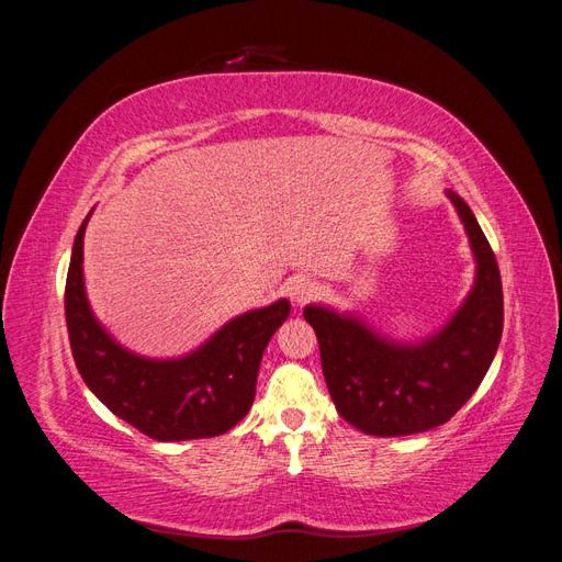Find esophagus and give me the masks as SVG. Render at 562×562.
Wrapping results in <instances>:
<instances>
[{
  "label": "esophagus",
  "mask_w": 562,
  "mask_h": 562,
  "mask_svg": "<svg viewBox=\"0 0 562 562\" xmlns=\"http://www.w3.org/2000/svg\"><path fill=\"white\" fill-rule=\"evenodd\" d=\"M316 291H318V285L307 277H295V279H291V283H288V295H291V300L295 304H300V307L302 304H307L316 295Z\"/></svg>",
  "instance_id": "esophagus-1"
}]
</instances>
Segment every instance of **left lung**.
Instances as JSON below:
<instances>
[{
  "label": "left lung",
  "mask_w": 562,
  "mask_h": 562,
  "mask_svg": "<svg viewBox=\"0 0 562 562\" xmlns=\"http://www.w3.org/2000/svg\"><path fill=\"white\" fill-rule=\"evenodd\" d=\"M448 196L467 227L479 277L446 330L419 347H398L353 318L304 310L337 413L372 436H407L446 424L479 389L499 347L504 295L495 252L467 203Z\"/></svg>",
  "instance_id": "8db88e82"
}]
</instances>
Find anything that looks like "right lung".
<instances>
[{
  "instance_id": "right-lung-1",
  "label": "right lung",
  "mask_w": 562,
  "mask_h": 562,
  "mask_svg": "<svg viewBox=\"0 0 562 562\" xmlns=\"http://www.w3.org/2000/svg\"><path fill=\"white\" fill-rule=\"evenodd\" d=\"M83 220L65 281V323L81 380L110 411L155 440L213 438L250 411L262 351L291 314L279 300L236 316L194 353L149 361L128 353L98 326L81 279Z\"/></svg>"
}]
</instances>
